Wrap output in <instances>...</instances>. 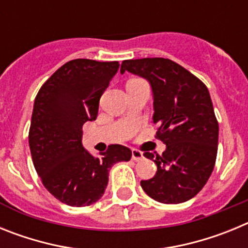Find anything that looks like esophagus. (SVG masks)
Masks as SVG:
<instances>
[{
  "mask_svg": "<svg viewBox=\"0 0 248 248\" xmlns=\"http://www.w3.org/2000/svg\"><path fill=\"white\" fill-rule=\"evenodd\" d=\"M143 157V153H140L139 150H135V149L131 150V159L134 160V161H140Z\"/></svg>",
  "mask_w": 248,
  "mask_h": 248,
  "instance_id": "1",
  "label": "esophagus"
}]
</instances>
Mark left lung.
I'll list each match as a JSON object with an SVG mask.
<instances>
[{"instance_id":"8db88e82","label":"left lung","mask_w":248,"mask_h":248,"mask_svg":"<svg viewBox=\"0 0 248 248\" xmlns=\"http://www.w3.org/2000/svg\"><path fill=\"white\" fill-rule=\"evenodd\" d=\"M144 78L153 92V122L166 145L161 156L145 153L156 174L140 185L161 203H181L201 191L214 170L218 124L209 89L180 64L165 58L123 61L120 73Z\"/></svg>"}]
</instances>
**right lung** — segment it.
Instances as JSON below:
<instances>
[{
    "mask_svg": "<svg viewBox=\"0 0 248 248\" xmlns=\"http://www.w3.org/2000/svg\"><path fill=\"white\" fill-rule=\"evenodd\" d=\"M118 69V62L73 59L50 76L34 99L31 155L45 187L61 202L76 207L97 202L111 166L130 160L124 145L93 155L82 143L83 124L97 118L100 97Z\"/></svg>",
    "mask_w": 248,
    "mask_h": 248,
    "instance_id": "add662e5",
    "label": "right lung"
}]
</instances>
